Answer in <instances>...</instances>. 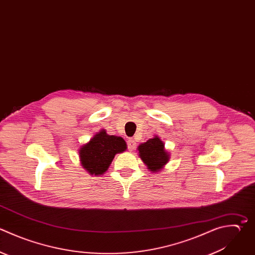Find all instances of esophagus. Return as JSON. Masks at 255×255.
Instances as JSON below:
<instances>
[{
  "mask_svg": "<svg viewBox=\"0 0 255 255\" xmlns=\"http://www.w3.org/2000/svg\"><path fill=\"white\" fill-rule=\"evenodd\" d=\"M135 146H136V142L134 141L133 138L128 139V148L129 150H133Z\"/></svg>",
  "mask_w": 255,
  "mask_h": 255,
  "instance_id": "obj_1",
  "label": "esophagus"
}]
</instances>
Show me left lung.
Instances as JSON below:
<instances>
[{
    "instance_id": "8db88e82",
    "label": "left lung",
    "mask_w": 255,
    "mask_h": 255,
    "mask_svg": "<svg viewBox=\"0 0 255 255\" xmlns=\"http://www.w3.org/2000/svg\"><path fill=\"white\" fill-rule=\"evenodd\" d=\"M139 157L152 172H157L169 160V154L164 149V143L157 135L140 143L137 147Z\"/></svg>"
}]
</instances>
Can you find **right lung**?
Wrapping results in <instances>:
<instances>
[{
	"instance_id": "1",
	"label": "right lung",
	"mask_w": 255,
	"mask_h": 255,
	"mask_svg": "<svg viewBox=\"0 0 255 255\" xmlns=\"http://www.w3.org/2000/svg\"><path fill=\"white\" fill-rule=\"evenodd\" d=\"M127 143L121 136L109 135L105 129L96 133L90 141L79 150L82 166L95 175L104 174L117 153L124 152Z\"/></svg>"
}]
</instances>
